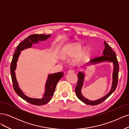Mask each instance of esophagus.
<instances>
[{
    "label": "esophagus",
    "mask_w": 129,
    "mask_h": 129,
    "mask_svg": "<svg viewBox=\"0 0 129 129\" xmlns=\"http://www.w3.org/2000/svg\"><path fill=\"white\" fill-rule=\"evenodd\" d=\"M74 72V71L73 69H69V71H68V73H73Z\"/></svg>",
    "instance_id": "esophagus-1"
}]
</instances>
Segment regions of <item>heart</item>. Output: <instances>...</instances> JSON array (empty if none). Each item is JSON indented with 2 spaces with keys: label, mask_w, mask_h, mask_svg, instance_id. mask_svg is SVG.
I'll use <instances>...</instances> for the list:
<instances>
[{
  "label": "heart",
  "mask_w": 129,
  "mask_h": 129,
  "mask_svg": "<svg viewBox=\"0 0 129 129\" xmlns=\"http://www.w3.org/2000/svg\"><path fill=\"white\" fill-rule=\"evenodd\" d=\"M81 48L82 46L80 44H76V43L66 46L62 50V56L64 58L72 57L75 56L77 53H79L81 49ZM87 53L88 51L86 49L81 50L79 54V55H78L77 61L80 60L85 55H87Z\"/></svg>",
  "instance_id": "obj_1"
}]
</instances>
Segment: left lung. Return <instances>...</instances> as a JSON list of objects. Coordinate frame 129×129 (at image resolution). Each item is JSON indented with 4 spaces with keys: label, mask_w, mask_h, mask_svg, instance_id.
Masks as SVG:
<instances>
[{
    "label": "left lung",
    "mask_w": 129,
    "mask_h": 129,
    "mask_svg": "<svg viewBox=\"0 0 129 129\" xmlns=\"http://www.w3.org/2000/svg\"><path fill=\"white\" fill-rule=\"evenodd\" d=\"M105 49L103 52V55L101 56L93 58L90 60V61L87 63V65H91L95 64L96 63H100L105 61L108 62H112L114 64V72L112 74V87L107 94L104 97L101 98L100 99L97 100L95 101H90L88 99L84 97L82 94L81 93V89L82 88L83 84V81L84 79L85 75L83 72H79L77 74L78 80L77 82V85L75 88V92L77 97L79 98L82 102H83L85 104L87 105H95L99 104L103 102L107 98L110 96L113 93L115 89H116L118 84V73H119V64L117 60V58L116 57V54L114 52L110 46L107 44V42L104 41Z\"/></svg>",
    "instance_id": "left-lung-1"
}]
</instances>
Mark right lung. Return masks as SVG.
<instances>
[{
    "mask_svg": "<svg viewBox=\"0 0 129 129\" xmlns=\"http://www.w3.org/2000/svg\"><path fill=\"white\" fill-rule=\"evenodd\" d=\"M50 36H51L50 35H45L43 34H32L26 38L17 47V49H15V53L13 56L12 60L10 66L12 81L13 88L15 92L26 102L33 105H39V106L47 103L52 99L54 91H55L56 84L58 81L63 76V73L58 72L49 74L48 76V79L47 80L46 83L45 84V92L44 95L41 99H38L30 98V97L26 96L22 92L21 90L19 87L16 77H15V71L17 67V62L21 51L25 49L30 48L33 44H38L39 41H43L47 40Z\"/></svg>",
    "mask_w": 129,
    "mask_h": 129,
    "instance_id": "obj_1",
    "label": "right lung"
}]
</instances>
